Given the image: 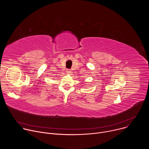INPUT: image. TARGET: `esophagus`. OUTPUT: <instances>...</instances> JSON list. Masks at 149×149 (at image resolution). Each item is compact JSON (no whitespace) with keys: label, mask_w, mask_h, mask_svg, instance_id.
I'll use <instances>...</instances> for the list:
<instances>
[{"label":"esophagus","mask_w":149,"mask_h":149,"mask_svg":"<svg viewBox=\"0 0 149 149\" xmlns=\"http://www.w3.org/2000/svg\"><path fill=\"white\" fill-rule=\"evenodd\" d=\"M66 72H67L68 74H70V73H71V71L70 70H69V69H67V71H66Z\"/></svg>","instance_id":"obj_1"}]
</instances>
